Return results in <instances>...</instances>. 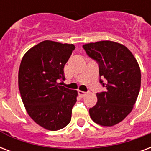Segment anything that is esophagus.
Masks as SVG:
<instances>
[{
    "instance_id": "esophagus-1",
    "label": "esophagus",
    "mask_w": 151,
    "mask_h": 151,
    "mask_svg": "<svg viewBox=\"0 0 151 151\" xmlns=\"http://www.w3.org/2000/svg\"><path fill=\"white\" fill-rule=\"evenodd\" d=\"M86 94L87 93H86V92H83V91H81V90L78 91V95H79L80 96H81V97H84V96H86Z\"/></svg>"
}]
</instances>
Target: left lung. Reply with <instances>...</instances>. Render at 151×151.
Masks as SVG:
<instances>
[{
  "mask_svg": "<svg viewBox=\"0 0 151 151\" xmlns=\"http://www.w3.org/2000/svg\"><path fill=\"white\" fill-rule=\"evenodd\" d=\"M87 55L99 64L100 76L106 79L107 90L96 93V105L89 109L91 119L104 127H112L124 120L134 108L140 86L141 71L131 50L110 40L83 45Z\"/></svg>",
  "mask_w": 151,
  "mask_h": 151,
  "instance_id": "left-lung-1",
  "label": "left lung"
}]
</instances>
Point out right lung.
<instances>
[{"label":"right lung","mask_w":151,"mask_h":151,"mask_svg":"<svg viewBox=\"0 0 151 151\" xmlns=\"http://www.w3.org/2000/svg\"><path fill=\"white\" fill-rule=\"evenodd\" d=\"M75 46L45 40L27 50L22 58L18 85L29 116L49 131H58L71 120L78 91L58 83L64 80V65Z\"/></svg>","instance_id":"right-lung-1"}]
</instances>
